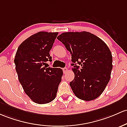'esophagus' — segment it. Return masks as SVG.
Listing matches in <instances>:
<instances>
[{"label":"esophagus","instance_id":"obj_1","mask_svg":"<svg viewBox=\"0 0 127 127\" xmlns=\"http://www.w3.org/2000/svg\"><path fill=\"white\" fill-rule=\"evenodd\" d=\"M63 71L64 73H66L67 72V67H64L63 69Z\"/></svg>","mask_w":127,"mask_h":127}]
</instances>
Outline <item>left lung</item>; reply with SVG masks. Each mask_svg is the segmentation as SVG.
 <instances>
[{
	"instance_id": "1",
	"label": "left lung",
	"mask_w": 127,
	"mask_h": 127,
	"mask_svg": "<svg viewBox=\"0 0 127 127\" xmlns=\"http://www.w3.org/2000/svg\"><path fill=\"white\" fill-rule=\"evenodd\" d=\"M72 55L75 78L70 86L75 95L84 101L102 94L110 79L112 55L101 38L89 32H68L58 36Z\"/></svg>"
}]
</instances>
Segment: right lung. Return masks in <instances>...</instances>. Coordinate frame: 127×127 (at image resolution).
I'll use <instances>...</instances> for the list:
<instances>
[{
    "label": "right lung",
    "instance_id": "obj_1",
    "mask_svg": "<svg viewBox=\"0 0 127 127\" xmlns=\"http://www.w3.org/2000/svg\"><path fill=\"white\" fill-rule=\"evenodd\" d=\"M58 32H38L22 42L14 58L19 82L34 102L47 104L55 98L63 72L46 66L52 61L49 52Z\"/></svg>",
    "mask_w": 127,
    "mask_h": 127
}]
</instances>
